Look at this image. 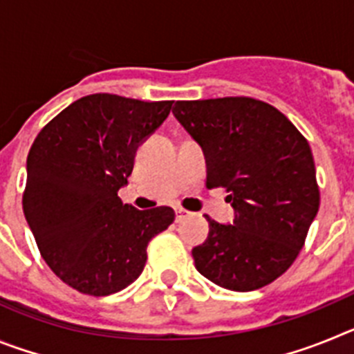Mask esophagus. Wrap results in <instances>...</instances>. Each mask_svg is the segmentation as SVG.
Listing matches in <instances>:
<instances>
[{"label": "esophagus", "mask_w": 354, "mask_h": 354, "mask_svg": "<svg viewBox=\"0 0 354 354\" xmlns=\"http://www.w3.org/2000/svg\"><path fill=\"white\" fill-rule=\"evenodd\" d=\"M186 216H187V211H184V209H180V207L175 209V221H177V223H179V221H183Z\"/></svg>", "instance_id": "1"}]
</instances>
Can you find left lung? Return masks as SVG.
Returning <instances> with one entry per match:
<instances>
[{"mask_svg":"<svg viewBox=\"0 0 354 354\" xmlns=\"http://www.w3.org/2000/svg\"><path fill=\"white\" fill-rule=\"evenodd\" d=\"M171 111L204 150L205 186L223 187L236 211L234 225L205 216L209 237L193 248L195 268L239 292L274 282L298 257L321 202L306 138L252 97L177 101Z\"/></svg>","mask_w":354,"mask_h":354,"instance_id":"1","label":"left lung"}]
</instances>
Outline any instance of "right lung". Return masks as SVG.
<instances>
[{
  "instance_id": "obj_1",
  "label": "right lung",
  "mask_w": 354,
  "mask_h": 354,
  "mask_svg": "<svg viewBox=\"0 0 354 354\" xmlns=\"http://www.w3.org/2000/svg\"><path fill=\"white\" fill-rule=\"evenodd\" d=\"M171 104L92 93L56 115L31 145L23 211L42 259L72 289H126L145 268L149 241L174 223L171 207L138 211L118 198L136 149Z\"/></svg>"
}]
</instances>
